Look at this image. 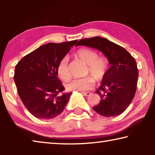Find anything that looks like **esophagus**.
<instances>
[{"label":"esophagus","mask_w":155,"mask_h":155,"mask_svg":"<svg viewBox=\"0 0 155 155\" xmlns=\"http://www.w3.org/2000/svg\"><path fill=\"white\" fill-rule=\"evenodd\" d=\"M82 94L85 96H90L91 94V93L90 92V91H83Z\"/></svg>","instance_id":"obj_1"}]
</instances>
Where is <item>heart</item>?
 Instances as JSON below:
<instances>
[{"label": "heart", "mask_w": 155, "mask_h": 155, "mask_svg": "<svg viewBox=\"0 0 155 155\" xmlns=\"http://www.w3.org/2000/svg\"><path fill=\"white\" fill-rule=\"evenodd\" d=\"M75 55L87 64L85 74L91 75L97 81L103 79L109 70V61L105 57L98 56V52L93 49L83 48L76 52ZM57 76L61 80L67 81L70 79V74L68 69V59L64 57L60 60L57 66ZM91 76L75 78L65 85L68 91L87 90L95 85V79Z\"/></svg>", "instance_id": "b5f03b06"}]
</instances>
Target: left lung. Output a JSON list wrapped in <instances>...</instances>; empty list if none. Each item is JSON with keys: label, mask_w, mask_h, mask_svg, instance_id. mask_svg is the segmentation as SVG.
<instances>
[{"label": "left lung", "mask_w": 155, "mask_h": 155, "mask_svg": "<svg viewBox=\"0 0 155 155\" xmlns=\"http://www.w3.org/2000/svg\"><path fill=\"white\" fill-rule=\"evenodd\" d=\"M77 46H86L101 51L111 67L96 93L101 96L94 111L104 117L122 114L129 106L137 90L138 69L135 59L127 50L101 37L85 38Z\"/></svg>", "instance_id": "8db88e82"}]
</instances>
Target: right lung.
Segmentation results:
<instances>
[{
    "label": "right lung",
    "instance_id": "right-lung-1",
    "mask_svg": "<svg viewBox=\"0 0 155 155\" xmlns=\"http://www.w3.org/2000/svg\"><path fill=\"white\" fill-rule=\"evenodd\" d=\"M77 40L48 43L27 54L15 65L14 81L26 108L33 116L48 120L64 111L72 93L65 88L57 74V66Z\"/></svg>",
    "mask_w": 155,
    "mask_h": 155
}]
</instances>
